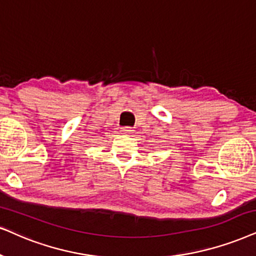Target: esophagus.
I'll return each mask as SVG.
<instances>
[{
    "mask_svg": "<svg viewBox=\"0 0 256 256\" xmlns=\"http://www.w3.org/2000/svg\"><path fill=\"white\" fill-rule=\"evenodd\" d=\"M122 134H131L132 132H134V130H132L131 128H122Z\"/></svg>",
    "mask_w": 256,
    "mask_h": 256,
    "instance_id": "34e87169",
    "label": "esophagus"
}]
</instances>
